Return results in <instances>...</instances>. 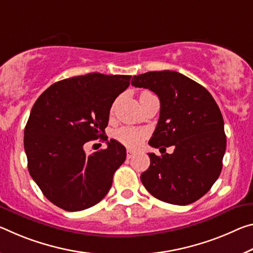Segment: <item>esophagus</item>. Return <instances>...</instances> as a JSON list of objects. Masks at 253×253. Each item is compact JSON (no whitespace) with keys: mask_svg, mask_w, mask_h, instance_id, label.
Returning a JSON list of instances; mask_svg holds the SVG:
<instances>
[{"mask_svg":"<svg viewBox=\"0 0 253 253\" xmlns=\"http://www.w3.org/2000/svg\"><path fill=\"white\" fill-rule=\"evenodd\" d=\"M134 155H135L134 152H131V151H129V150L127 151V159H131Z\"/></svg>","mask_w":253,"mask_h":253,"instance_id":"1","label":"esophagus"}]
</instances>
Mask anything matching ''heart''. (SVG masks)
<instances>
[{
  "label": "heart",
  "instance_id": "obj_1",
  "mask_svg": "<svg viewBox=\"0 0 253 253\" xmlns=\"http://www.w3.org/2000/svg\"><path fill=\"white\" fill-rule=\"evenodd\" d=\"M153 94L148 91H143L141 93V97H145V95ZM147 136V133L145 130L137 129V128L133 127H123L119 128L115 131V138L117 139L119 143H122L123 145H125L128 148H137L141 146L144 139Z\"/></svg>",
  "mask_w": 253,
  "mask_h": 253
}]
</instances>
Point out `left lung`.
I'll list each match as a JSON object with an SVG mask.
<instances>
[{"label": "left lung", "mask_w": 253, "mask_h": 253, "mask_svg": "<svg viewBox=\"0 0 253 253\" xmlns=\"http://www.w3.org/2000/svg\"><path fill=\"white\" fill-rule=\"evenodd\" d=\"M131 85L153 91L161 102L148 144L174 148L172 154L148 153L151 163L141 174L142 183L164 203L189 205L211 189L222 171L226 136L217 103L203 85L174 71L135 75Z\"/></svg>", "instance_id": "1"}]
</instances>
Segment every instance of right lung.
Returning <instances> with one entry per match:
<instances>
[{
	"label": "right lung",
	"mask_w": 253,
	"mask_h": 253,
	"mask_svg": "<svg viewBox=\"0 0 253 253\" xmlns=\"http://www.w3.org/2000/svg\"><path fill=\"white\" fill-rule=\"evenodd\" d=\"M130 75L90 73L54 83L37 99L25 128L28 170L45 197L69 211L98 204L109 191L126 148L115 139L86 154L84 145L99 137L115 99Z\"/></svg>",
	"instance_id": "add662e5"
}]
</instances>
